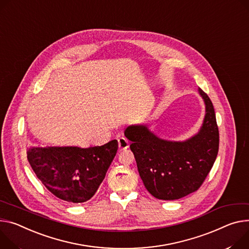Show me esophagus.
Listing matches in <instances>:
<instances>
[{
  "label": "esophagus",
  "mask_w": 249,
  "mask_h": 249,
  "mask_svg": "<svg viewBox=\"0 0 249 249\" xmlns=\"http://www.w3.org/2000/svg\"><path fill=\"white\" fill-rule=\"evenodd\" d=\"M118 147H119V150H126L128 147H129V142L126 138L124 137H120L118 138Z\"/></svg>",
  "instance_id": "1"
}]
</instances>
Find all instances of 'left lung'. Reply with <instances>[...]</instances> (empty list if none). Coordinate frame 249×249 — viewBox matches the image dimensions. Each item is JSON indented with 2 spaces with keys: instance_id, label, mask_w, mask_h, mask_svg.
<instances>
[{
  "instance_id": "8db88e82",
  "label": "left lung",
  "mask_w": 249,
  "mask_h": 249,
  "mask_svg": "<svg viewBox=\"0 0 249 249\" xmlns=\"http://www.w3.org/2000/svg\"><path fill=\"white\" fill-rule=\"evenodd\" d=\"M206 104L199 132L184 142L163 140L146 125L128 126L124 134L132 143L139 175L147 191L156 198L173 200L199 189L216 159L219 134L213 105L198 88Z\"/></svg>"
}]
</instances>
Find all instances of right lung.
<instances>
[{"mask_svg": "<svg viewBox=\"0 0 249 249\" xmlns=\"http://www.w3.org/2000/svg\"><path fill=\"white\" fill-rule=\"evenodd\" d=\"M117 149V140L85 149L33 147L28 150V160L38 179L53 195L79 203L94 196Z\"/></svg>", "mask_w": 249, "mask_h": 249, "instance_id": "right-lung-1", "label": "right lung"}]
</instances>
